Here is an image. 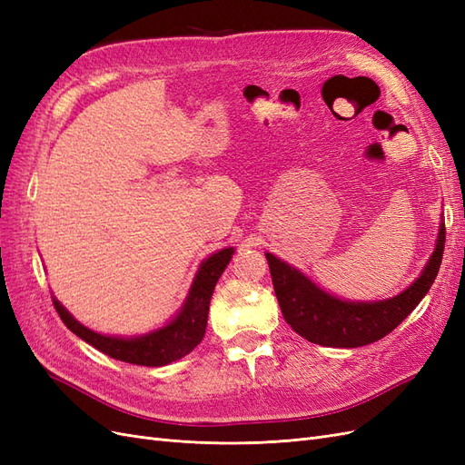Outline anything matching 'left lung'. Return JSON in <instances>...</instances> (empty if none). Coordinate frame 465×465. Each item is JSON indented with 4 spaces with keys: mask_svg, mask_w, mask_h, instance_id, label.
I'll use <instances>...</instances> for the list:
<instances>
[{
    "mask_svg": "<svg viewBox=\"0 0 465 465\" xmlns=\"http://www.w3.org/2000/svg\"><path fill=\"white\" fill-rule=\"evenodd\" d=\"M446 227L440 223L434 252L415 283L391 299L374 302H351L312 283L297 267H291L273 254L270 263L275 297L289 326L304 340L323 347H362L382 340L413 312L423 301L440 270Z\"/></svg>",
    "mask_w": 465,
    "mask_h": 465,
    "instance_id": "1",
    "label": "left lung"
}]
</instances>
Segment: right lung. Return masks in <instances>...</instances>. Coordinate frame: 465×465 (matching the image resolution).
Here are the masks:
<instances>
[{"label": "right lung", "mask_w": 465, "mask_h": 465, "mask_svg": "<svg viewBox=\"0 0 465 465\" xmlns=\"http://www.w3.org/2000/svg\"><path fill=\"white\" fill-rule=\"evenodd\" d=\"M232 254L234 248H223L203 260L180 312L166 326L145 335L114 337L96 333L79 323L58 299L52 297V302L65 326L83 341L103 351L104 355L124 362L142 364V367H164L168 362L186 357L203 340L211 294H213L217 281L224 267L229 265Z\"/></svg>", "instance_id": "add662e5"}]
</instances>
